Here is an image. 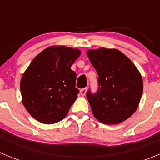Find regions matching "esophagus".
Returning <instances> with one entry per match:
<instances>
[{
    "instance_id": "esophagus-1",
    "label": "esophagus",
    "mask_w": 160,
    "mask_h": 160,
    "mask_svg": "<svg viewBox=\"0 0 160 160\" xmlns=\"http://www.w3.org/2000/svg\"><path fill=\"white\" fill-rule=\"evenodd\" d=\"M87 90H88V88H84L80 89V95H84L85 94H86V92H87Z\"/></svg>"
}]
</instances>
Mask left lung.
I'll return each mask as SVG.
<instances>
[{
    "label": "left lung",
    "mask_w": 160,
    "mask_h": 160,
    "mask_svg": "<svg viewBox=\"0 0 160 160\" xmlns=\"http://www.w3.org/2000/svg\"><path fill=\"white\" fill-rule=\"evenodd\" d=\"M98 73V89L87 98L96 119L114 125L129 118L137 110L143 93V81L137 67L124 53L100 48L87 52Z\"/></svg>",
    "instance_id": "obj_1"
}]
</instances>
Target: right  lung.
I'll return each instance as SVG.
<instances>
[{"mask_svg":"<svg viewBox=\"0 0 160 160\" xmlns=\"http://www.w3.org/2000/svg\"><path fill=\"white\" fill-rule=\"evenodd\" d=\"M80 51L66 46H51L37 55L20 81L23 104L38 122L62 121L77 98V74L71 69Z\"/></svg>","mask_w":160,"mask_h":160,"instance_id":"add662e5","label":"right lung"}]
</instances>
